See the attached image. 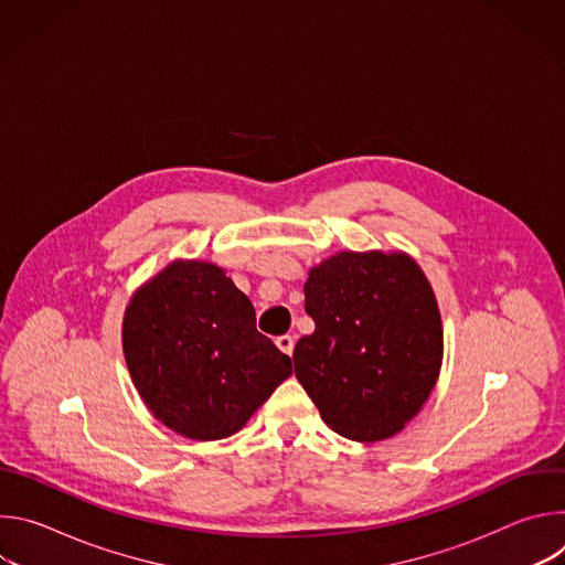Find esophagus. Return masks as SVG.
I'll list each match as a JSON object with an SVG mask.
<instances>
[{
	"instance_id": "1",
	"label": "esophagus",
	"mask_w": 565,
	"mask_h": 565,
	"mask_svg": "<svg viewBox=\"0 0 565 565\" xmlns=\"http://www.w3.org/2000/svg\"><path fill=\"white\" fill-rule=\"evenodd\" d=\"M275 344H277V349H279L281 353H286V355H292V351H295V340H292L290 335H281V338H277V340H275Z\"/></svg>"
}]
</instances>
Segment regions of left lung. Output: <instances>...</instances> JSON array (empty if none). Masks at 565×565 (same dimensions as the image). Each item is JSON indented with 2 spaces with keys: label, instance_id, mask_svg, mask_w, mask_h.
<instances>
[{
  "label": "left lung",
  "instance_id": "1",
  "mask_svg": "<svg viewBox=\"0 0 565 565\" xmlns=\"http://www.w3.org/2000/svg\"><path fill=\"white\" fill-rule=\"evenodd\" d=\"M315 331L292 353L295 375L333 431L358 443L395 436L418 416L443 366V321L407 253H338L303 284Z\"/></svg>",
  "mask_w": 565,
  "mask_h": 565
}]
</instances>
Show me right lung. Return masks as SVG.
<instances>
[{
	"label": "right lung",
	"mask_w": 565,
	"mask_h": 565,
	"mask_svg": "<svg viewBox=\"0 0 565 565\" xmlns=\"http://www.w3.org/2000/svg\"><path fill=\"white\" fill-rule=\"evenodd\" d=\"M122 353L153 418L201 443L236 434L292 373L250 299L201 259L168 264L131 295Z\"/></svg>",
	"instance_id": "right-lung-1"
}]
</instances>
